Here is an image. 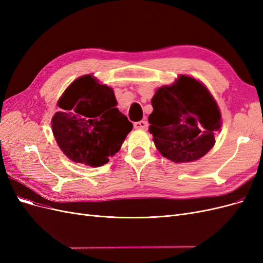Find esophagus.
<instances>
[{
	"mask_svg": "<svg viewBox=\"0 0 263 263\" xmlns=\"http://www.w3.org/2000/svg\"><path fill=\"white\" fill-rule=\"evenodd\" d=\"M134 127L136 129H146L148 127V123L146 121H140V122H136L134 124Z\"/></svg>",
	"mask_w": 263,
	"mask_h": 263,
	"instance_id": "obj_1",
	"label": "esophagus"
}]
</instances>
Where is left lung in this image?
Masks as SVG:
<instances>
[{
  "mask_svg": "<svg viewBox=\"0 0 263 263\" xmlns=\"http://www.w3.org/2000/svg\"><path fill=\"white\" fill-rule=\"evenodd\" d=\"M151 105L149 133L164 158L193 162L214 147L215 133L221 127L220 109L201 81L180 74L172 84L159 87Z\"/></svg>",
  "mask_w": 263,
  "mask_h": 263,
  "instance_id": "8db88e82",
  "label": "left lung"
}]
</instances>
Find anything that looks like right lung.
Here are the masks:
<instances>
[{
    "instance_id": "right-lung-1",
    "label": "right lung",
    "mask_w": 263,
    "mask_h": 263,
    "mask_svg": "<svg viewBox=\"0 0 263 263\" xmlns=\"http://www.w3.org/2000/svg\"><path fill=\"white\" fill-rule=\"evenodd\" d=\"M61 110L51 118L53 137L76 163L101 166L121 149L133 124L116 107L112 87L93 74L71 83L58 100Z\"/></svg>"
}]
</instances>
